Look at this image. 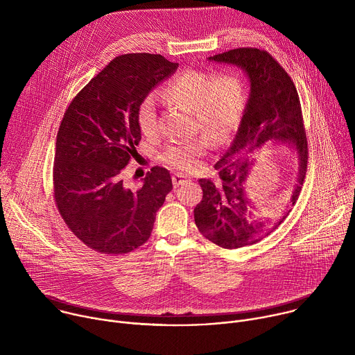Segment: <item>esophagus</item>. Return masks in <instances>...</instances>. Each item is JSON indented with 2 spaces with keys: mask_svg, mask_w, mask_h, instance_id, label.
<instances>
[{
  "mask_svg": "<svg viewBox=\"0 0 355 355\" xmlns=\"http://www.w3.org/2000/svg\"><path fill=\"white\" fill-rule=\"evenodd\" d=\"M188 181H191V180H189V177L185 175V174L177 173V174L173 175V184H174V187H180V185H182V184H187Z\"/></svg>",
  "mask_w": 355,
  "mask_h": 355,
  "instance_id": "1",
  "label": "esophagus"
}]
</instances>
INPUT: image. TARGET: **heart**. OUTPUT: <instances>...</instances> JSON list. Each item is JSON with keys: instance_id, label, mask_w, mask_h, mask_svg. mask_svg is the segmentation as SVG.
Here are the masks:
<instances>
[{"instance_id": "1", "label": "heart", "mask_w": 355, "mask_h": 355, "mask_svg": "<svg viewBox=\"0 0 355 355\" xmlns=\"http://www.w3.org/2000/svg\"><path fill=\"white\" fill-rule=\"evenodd\" d=\"M163 95L170 103L192 111L198 128L214 141L225 140L236 129L245 104L243 81L232 71L214 76L200 70L180 73L166 85ZM137 122L144 136L157 133V114L151 98L140 104ZM207 146L205 139L175 143L167 148L164 159L175 168L192 170Z\"/></svg>"}]
</instances>
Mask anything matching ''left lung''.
<instances>
[{
	"label": "left lung",
	"instance_id": "obj_1",
	"mask_svg": "<svg viewBox=\"0 0 355 355\" xmlns=\"http://www.w3.org/2000/svg\"><path fill=\"white\" fill-rule=\"evenodd\" d=\"M208 60L239 67L250 84L236 136L215 164L219 180H199L204 196L193 209L198 230L212 243L232 250L257 243L288 216L306 175L308 141L295 84L267 52L240 47ZM268 142L285 145L297 160V184L291 202L282 216L274 220L254 215L257 202L249 198L246 188L254 165L250 156Z\"/></svg>",
	"mask_w": 355,
	"mask_h": 355
}]
</instances>
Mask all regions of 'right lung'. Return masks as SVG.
<instances>
[{"label": "right lung", "mask_w": 355, "mask_h": 355, "mask_svg": "<svg viewBox=\"0 0 355 355\" xmlns=\"http://www.w3.org/2000/svg\"><path fill=\"white\" fill-rule=\"evenodd\" d=\"M177 69L160 55L119 56L77 94L59 128L56 205L70 230L104 254L141 245L173 189L164 167L151 168L137 189L125 185L122 170L137 155L140 104Z\"/></svg>", "instance_id": "add662e5"}]
</instances>
